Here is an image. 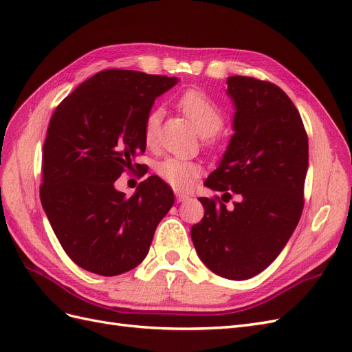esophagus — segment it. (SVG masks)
I'll list each match as a JSON object with an SVG mask.
<instances>
[{"mask_svg": "<svg viewBox=\"0 0 352 352\" xmlns=\"http://www.w3.org/2000/svg\"><path fill=\"white\" fill-rule=\"evenodd\" d=\"M175 195H176L177 202H184V201H186V199L189 198V195H186V194H184V192H180V190H176Z\"/></svg>", "mask_w": 352, "mask_h": 352, "instance_id": "esophagus-1", "label": "esophagus"}]
</instances>
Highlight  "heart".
<instances>
[{
	"label": "heart",
	"mask_w": 352,
	"mask_h": 352,
	"mask_svg": "<svg viewBox=\"0 0 352 352\" xmlns=\"http://www.w3.org/2000/svg\"><path fill=\"white\" fill-rule=\"evenodd\" d=\"M177 107L188 117V120L192 123L195 131L202 135L208 136L219 132L225 122L219 105L212 101L207 94L188 89L177 98ZM162 110L154 109L145 116L142 136L146 146H155L160 138V126H162ZM201 172V166L192 160L180 158V157H166L155 166L157 176L164 180L166 184L176 189H185L192 186L195 179Z\"/></svg>",
	"instance_id": "obj_1"
}]
</instances>
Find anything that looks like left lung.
<instances>
[{"mask_svg": "<svg viewBox=\"0 0 352 352\" xmlns=\"http://www.w3.org/2000/svg\"><path fill=\"white\" fill-rule=\"evenodd\" d=\"M235 105L229 145L204 185L221 199L198 198L206 212L190 229L198 257L221 278L261 273L289 241L304 207L308 138L291 98L276 85L228 78ZM239 201L228 210L231 194Z\"/></svg>", "mask_w": 352, "mask_h": 352, "instance_id": "1", "label": "left lung"}]
</instances>
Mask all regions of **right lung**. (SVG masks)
I'll return each mask as SVG.
<instances>
[{
  "instance_id": "obj_1",
  "label": "right lung",
  "mask_w": 352,
  "mask_h": 352,
  "mask_svg": "<svg viewBox=\"0 0 352 352\" xmlns=\"http://www.w3.org/2000/svg\"><path fill=\"white\" fill-rule=\"evenodd\" d=\"M177 78L109 69L85 80L52 114L42 153L41 202L63 250L79 267L117 276L148 254L173 190L150 176L127 198L114 188L145 151L142 127Z\"/></svg>"
}]
</instances>
